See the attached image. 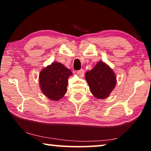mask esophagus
Listing matches in <instances>:
<instances>
[{
	"instance_id": "1",
	"label": "esophagus",
	"mask_w": 151,
	"mask_h": 151,
	"mask_svg": "<svg viewBox=\"0 0 151 151\" xmlns=\"http://www.w3.org/2000/svg\"><path fill=\"white\" fill-rule=\"evenodd\" d=\"M84 71L83 69H80V70H79V71H77L78 75L80 76H83L84 75Z\"/></svg>"
}]
</instances>
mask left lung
I'll return each mask as SVG.
<instances>
[{
  "label": "left lung",
  "instance_id": "left-lung-1",
  "mask_svg": "<svg viewBox=\"0 0 151 151\" xmlns=\"http://www.w3.org/2000/svg\"><path fill=\"white\" fill-rule=\"evenodd\" d=\"M85 79L91 92L98 99L108 98L117 82L113 69L102 61L98 62L91 70L86 72Z\"/></svg>",
  "mask_w": 151,
  "mask_h": 151
}]
</instances>
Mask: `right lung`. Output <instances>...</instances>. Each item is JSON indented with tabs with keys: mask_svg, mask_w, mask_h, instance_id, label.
I'll return each mask as SVG.
<instances>
[{
	"mask_svg": "<svg viewBox=\"0 0 151 151\" xmlns=\"http://www.w3.org/2000/svg\"><path fill=\"white\" fill-rule=\"evenodd\" d=\"M72 75L71 70L63 64L55 62L45 67L39 75L40 89L49 100L58 101L67 91L68 78Z\"/></svg>",
	"mask_w": 151,
	"mask_h": 151,
	"instance_id": "1",
	"label": "right lung"
}]
</instances>
